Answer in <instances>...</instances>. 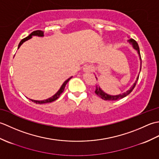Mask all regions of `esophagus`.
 Here are the masks:
<instances>
[{
  "label": "esophagus",
  "instance_id": "obj_1",
  "mask_svg": "<svg viewBox=\"0 0 159 159\" xmlns=\"http://www.w3.org/2000/svg\"><path fill=\"white\" fill-rule=\"evenodd\" d=\"M92 70V66L90 65H85L83 67V71L86 72H89Z\"/></svg>",
  "mask_w": 159,
  "mask_h": 159
}]
</instances>
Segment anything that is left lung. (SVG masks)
<instances>
[{
	"mask_svg": "<svg viewBox=\"0 0 159 159\" xmlns=\"http://www.w3.org/2000/svg\"><path fill=\"white\" fill-rule=\"evenodd\" d=\"M128 42H129L130 44H132V46H133V48L134 50H137L138 54H139V58H140V60H141V55H140V51H139V45H138L137 42L135 41V40H134L133 39H130ZM140 71H141V68H140ZM139 75H138V76L137 78V80H135V82L134 83L133 85L131 86L130 89L126 91V92H124L122 94H119V95H116V96L109 95V94H107V93L104 92L103 91L100 89V87L99 86L98 87L97 85H96V87L95 93L99 97H100L101 98L104 100H117L121 99V98H123L126 97V96L128 95V94L132 92V91L133 90V89L134 88V87H135V85H136V84L137 83V80H138V79H139ZM96 79H97V78H96Z\"/></svg>",
	"mask_w": 159,
	"mask_h": 159,
	"instance_id": "obj_1",
	"label": "left lung"
}]
</instances>
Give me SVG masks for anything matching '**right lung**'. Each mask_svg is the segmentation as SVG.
<instances>
[{"mask_svg": "<svg viewBox=\"0 0 159 159\" xmlns=\"http://www.w3.org/2000/svg\"><path fill=\"white\" fill-rule=\"evenodd\" d=\"M32 36L43 37V32L42 31H40V30H38V31H35L32 32V33H31V34H30L29 36H27V37H26V38H24L23 39L21 40V41H20V42L19 43V45H18V48H19L20 47V46H21L24 42H26V40L31 39V38H32ZM72 76H71L70 78H69L68 79H67V80H66V81L63 83V85H61V88L59 89V90L58 91V92H57L55 94V95L52 96V97L46 99V100H31V99H30V100H31L32 101V102H35V103H36V104H44V103H49V102H53V101H55V100H56L57 99L59 98L61 94V93L63 92V90H64V89H65V87H66V84H67V83H68L69 80H70L71 79H72Z\"/></svg>", "mask_w": 159, "mask_h": 159, "instance_id": "right-lung-1", "label": "right lung"}]
</instances>
